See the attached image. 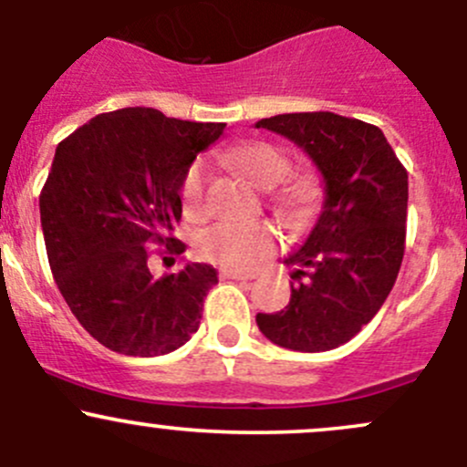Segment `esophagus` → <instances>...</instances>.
I'll return each mask as SVG.
<instances>
[{"instance_id": "obj_1", "label": "esophagus", "mask_w": 467, "mask_h": 467, "mask_svg": "<svg viewBox=\"0 0 467 467\" xmlns=\"http://www.w3.org/2000/svg\"><path fill=\"white\" fill-rule=\"evenodd\" d=\"M219 275H221V280H253V273L233 271V268H221Z\"/></svg>"}]
</instances>
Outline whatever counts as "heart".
Returning a JSON list of instances; mask_svg holds the SVG:
<instances>
[{"label": "heart", "mask_w": 467, "mask_h": 467, "mask_svg": "<svg viewBox=\"0 0 467 467\" xmlns=\"http://www.w3.org/2000/svg\"><path fill=\"white\" fill-rule=\"evenodd\" d=\"M225 162L248 178L260 190H273L289 173V158L277 146L268 142H248L225 153ZM314 196V185L309 178L291 181L275 199V212L282 219L291 221L303 214ZM181 199L187 214H205V167L194 162L185 171L181 185ZM201 257L216 266L233 271H251L277 246L275 230L268 223H214L199 234Z\"/></svg>", "instance_id": "heart-1"}]
</instances>
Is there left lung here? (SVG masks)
<instances>
[{"label": "left lung", "mask_w": 467, "mask_h": 467, "mask_svg": "<svg viewBox=\"0 0 467 467\" xmlns=\"http://www.w3.org/2000/svg\"><path fill=\"white\" fill-rule=\"evenodd\" d=\"M255 129L285 135L317 164L325 185L321 214L291 255V300L257 314L268 341L325 352L350 341L379 312L398 277L407 237L409 176L373 124L334 112H289Z\"/></svg>", "instance_id": "8db88e82"}]
</instances>
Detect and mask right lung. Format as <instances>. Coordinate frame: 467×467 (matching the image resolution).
<instances>
[{
	"label": "right lung",
	"instance_id": "obj_1",
	"mask_svg": "<svg viewBox=\"0 0 467 467\" xmlns=\"http://www.w3.org/2000/svg\"><path fill=\"white\" fill-rule=\"evenodd\" d=\"M225 124L121 108L92 117L58 144L40 194L51 273L78 323L108 350L158 357L199 329L216 268L192 262L153 277L146 244L181 255V185Z\"/></svg>",
	"mask_w": 467,
	"mask_h": 467
}]
</instances>
